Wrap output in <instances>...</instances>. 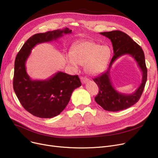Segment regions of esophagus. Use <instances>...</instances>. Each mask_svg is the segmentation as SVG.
Here are the masks:
<instances>
[{
    "instance_id": "esophagus-1",
    "label": "esophagus",
    "mask_w": 158,
    "mask_h": 158,
    "mask_svg": "<svg viewBox=\"0 0 158 158\" xmlns=\"http://www.w3.org/2000/svg\"><path fill=\"white\" fill-rule=\"evenodd\" d=\"M81 82L82 84H86L88 81V79L87 77H82L81 78Z\"/></svg>"
}]
</instances>
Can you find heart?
I'll use <instances>...</instances> for the list:
<instances>
[{
    "instance_id": "1",
    "label": "heart",
    "mask_w": 158,
    "mask_h": 158,
    "mask_svg": "<svg viewBox=\"0 0 158 158\" xmlns=\"http://www.w3.org/2000/svg\"><path fill=\"white\" fill-rule=\"evenodd\" d=\"M111 55L110 48L100 45L94 41H85L72 47L70 56L66 57L68 64L77 68V64L84 65L85 72L91 76L101 73L106 69Z\"/></svg>"
}]
</instances>
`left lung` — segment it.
<instances>
[{
  "instance_id": "obj_1",
  "label": "left lung",
  "mask_w": 158,
  "mask_h": 158,
  "mask_svg": "<svg viewBox=\"0 0 158 158\" xmlns=\"http://www.w3.org/2000/svg\"><path fill=\"white\" fill-rule=\"evenodd\" d=\"M100 34L111 40L114 56L107 71L94 79L99 88L98 94L95 97V101L106 111H118L126 110L136 104L143 92L147 79V69L144 52L141 47L125 32L120 31H112L100 32ZM126 54H129L134 58L143 72L142 83L135 93L131 94L118 92L112 86L110 77V69L114 61Z\"/></svg>"
}]
</instances>
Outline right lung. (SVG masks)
I'll use <instances>...</instances> for the list:
<instances>
[{
    "instance_id": "add662e5",
    "label": "right lung",
    "mask_w": 158,
    "mask_h": 158,
    "mask_svg": "<svg viewBox=\"0 0 158 158\" xmlns=\"http://www.w3.org/2000/svg\"><path fill=\"white\" fill-rule=\"evenodd\" d=\"M69 28L38 33L30 37L16 56L13 89L23 108L32 115L51 118L60 114L70 99L73 91L81 86L78 76L58 72L46 80H32L26 72V63L31 50L37 44L56 40Z\"/></svg>"
}]
</instances>
